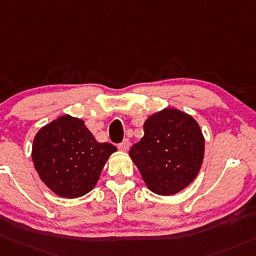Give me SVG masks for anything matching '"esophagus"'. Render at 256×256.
<instances>
[{
	"label": "esophagus",
	"instance_id": "1",
	"mask_svg": "<svg viewBox=\"0 0 256 256\" xmlns=\"http://www.w3.org/2000/svg\"><path fill=\"white\" fill-rule=\"evenodd\" d=\"M119 150H122V152H128V148H130V141L128 140H124L121 144H119Z\"/></svg>",
	"mask_w": 256,
	"mask_h": 256
}]
</instances>
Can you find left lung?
<instances>
[{"mask_svg": "<svg viewBox=\"0 0 256 256\" xmlns=\"http://www.w3.org/2000/svg\"><path fill=\"white\" fill-rule=\"evenodd\" d=\"M144 135L130 150L150 192L174 195L195 179L201 168L205 140L190 115L166 108L144 121Z\"/></svg>", "mask_w": 256, "mask_h": 256, "instance_id": "1", "label": "left lung"}]
</instances>
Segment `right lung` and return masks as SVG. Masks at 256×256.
Segmentation results:
<instances>
[{"label":"right lung","instance_id":"obj_1","mask_svg":"<svg viewBox=\"0 0 256 256\" xmlns=\"http://www.w3.org/2000/svg\"><path fill=\"white\" fill-rule=\"evenodd\" d=\"M116 147L99 144L84 121L70 115L44 126L33 142V157L40 179L61 198H74L90 192Z\"/></svg>","mask_w":256,"mask_h":256}]
</instances>
